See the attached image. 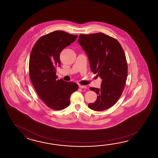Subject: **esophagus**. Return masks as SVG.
Masks as SVG:
<instances>
[{
  "mask_svg": "<svg viewBox=\"0 0 158 158\" xmlns=\"http://www.w3.org/2000/svg\"><path fill=\"white\" fill-rule=\"evenodd\" d=\"M79 87L81 89H87V87L86 86H84V85H80Z\"/></svg>",
  "mask_w": 158,
  "mask_h": 158,
  "instance_id": "34e87169",
  "label": "esophagus"
}]
</instances>
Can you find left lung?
Returning <instances> with one entry per match:
<instances>
[{
	"mask_svg": "<svg viewBox=\"0 0 158 158\" xmlns=\"http://www.w3.org/2000/svg\"><path fill=\"white\" fill-rule=\"evenodd\" d=\"M78 41L88 56L91 71L102 80L100 89L90 87L98 96L88 107L104 111L117 102L124 90L128 75L124 52L118 40L102 33L80 34Z\"/></svg>",
	"mask_w": 158,
	"mask_h": 158,
	"instance_id": "obj_1",
	"label": "left lung"
}]
</instances>
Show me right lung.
Returning <instances> with one entry per match:
<instances>
[{"label": "right lung", "mask_w": 158, "mask_h": 158, "mask_svg": "<svg viewBox=\"0 0 158 158\" xmlns=\"http://www.w3.org/2000/svg\"><path fill=\"white\" fill-rule=\"evenodd\" d=\"M77 38V35L63 31H54L40 37L30 53L29 70L31 81L40 99L53 110L67 107L71 94L78 88L74 82L57 80L55 69L60 66L61 51Z\"/></svg>", "instance_id": "right-lung-1"}]
</instances>
